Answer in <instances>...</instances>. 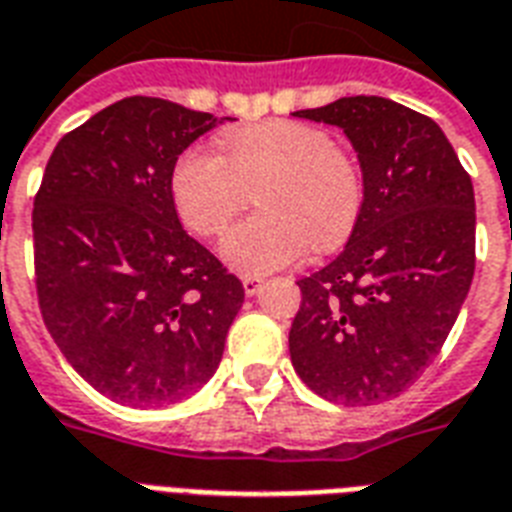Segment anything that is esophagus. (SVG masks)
I'll use <instances>...</instances> for the list:
<instances>
[{
    "mask_svg": "<svg viewBox=\"0 0 512 512\" xmlns=\"http://www.w3.org/2000/svg\"><path fill=\"white\" fill-rule=\"evenodd\" d=\"M261 288V280L259 277H243V291L245 296H256Z\"/></svg>",
    "mask_w": 512,
    "mask_h": 512,
    "instance_id": "34e87169",
    "label": "esophagus"
}]
</instances>
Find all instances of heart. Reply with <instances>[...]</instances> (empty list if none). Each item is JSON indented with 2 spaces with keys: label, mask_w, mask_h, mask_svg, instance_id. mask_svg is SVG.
<instances>
[{
  "label": "heart",
  "mask_w": 512,
  "mask_h": 512,
  "mask_svg": "<svg viewBox=\"0 0 512 512\" xmlns=\"http://www.w3.org/2000/svg\"><path fill=\"white\" fill-rule=\"evenodd\" d=\"M170 192L178 216L200 237H219L259 197L261 211L232 229L221 253L232 269L267 275L315 245L334 248L363 211V173L323 128L269 120L224 138V157L189 149L176 160Z\"/></svg>",
  "instance_id": "obj_1"
}]
</instances>
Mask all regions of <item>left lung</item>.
I'll use <instances>...</instances> for the list:
<instances>
[{"mask_svg":"<svg viewBox=\"0 0 512 512\" xmlns=\"http://www.w3.org/2000/svg\"><path fill=\"white\" fill-rule=\"evenodd\" d=\"M296 117L344 130L366 192L344 251L299 280L291 363L320 398L382 403L433 363L470 291L473 181L443 130L390 98L352 95Z\"/></svg>","mask_w":512,"mask_h":512,"instance_id":"left-lung-1","label":"left lung"}]
</instances>
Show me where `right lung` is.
<instances>
[{
  "mask_svg": "<svg viewBox=\"0 0 512 512\" xmlns=\"http://www.w3.org/2000/svg\"><path fill=\"white\" fill-rule=\"evenodd\" d=\"M219 122L122 98L58 141L34 197L42 320L74 371L122 406L200 390L243 307V283L186 235L170 192L178 154Z\"/></svg>",
  "mask_w": 512,
  "mask_h": 512,
  "instance_id": "1",
  "label": "right lung"
}]
</instances>
